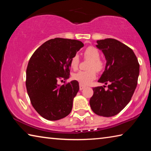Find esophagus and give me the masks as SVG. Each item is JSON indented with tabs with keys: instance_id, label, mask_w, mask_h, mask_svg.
I'll return each mask as SVG.
<instances>
[{
	"instance_id": "34e87169",
	"label": "esophagus",
	"mask_w": 151,
	"mask_h": 151,
	"mask_svg": "<svg viewBox=\"0 0 151 151\" xmlns=\"http://www.w3.org/2000/svg\"><path fill=\"white\" fill-rule=\"evenodd\" d=\"M85 88V86H84V85H79V89H80V91H82L83 90V89H84Z\"/></svg>"
}]
</instances>
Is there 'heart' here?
Returning a JSON list of instances; mask_svg holds the SVG:
<instances>
[{"mask_svg": "<svg viewBox=\"0 0 151 151\" xmlns=\"http://www.w3.org/2000/svg\"><path fill=\"white\" fill-rule=\"evenodd\" d=\"M85 58L91 60L88 66L89 70L78 71L73 75V78L81 85H88L96 78V72H101L104 68V63L100 59V52L93 47H88L84 51ZM79 63L78 55H74L70 58V65L73 69H76Z\"/></svg>", "mask_w": 151, "mask_h": 151, "instance_id": "heart-1", "label": "heart"}]
</instances>
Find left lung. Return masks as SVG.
Here are the masks:
<instances>
[{"label":"left lung","instance_id":"left-lung-1","mask_svg":"<svg viewBox=\"0 0 151 151\" xmlns=\"http://www.w3.org/2000/svg\"><path fill=\"white\" fill-rule=\"evenodd\" d=\"M96 47L106 60L99 83H109L93 88L90 106L94 113L110 117L119 113L129 103L137 85L139 64L131 48L114 39L97 40Z\"/></svg>","mask_w":151,"mask_h":151}]
</instances>
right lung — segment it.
Segmentation results:
<instances>
[{"label":"right lung","instance_id":"1","mask_svg":"<svg viewBox=\"0 0 151 151\" xmlns=\"http://www.w3.org/2000/svg\"><path fill=\"white\" fill-rule=\"evenodd\" d=\"M77 40L55 38L38 48L27 68L26 86L32 106L43 118L57 121L72 111L73 99L79 90L78 81L60 86V79L70 75V60L83 47Z\"/></svg>","mask_w":151,"mask_h":151}]
</instances>
